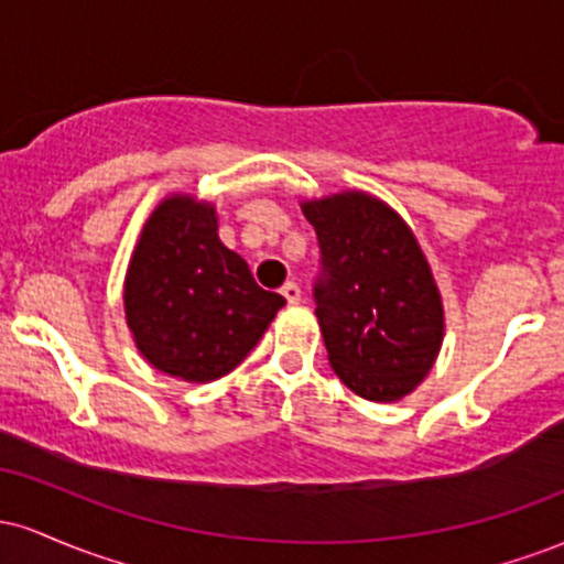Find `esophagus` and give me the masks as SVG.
I'll use <instances>...</instances> for the list:
<instances>
[{
	"label": "esophagus",
	"mask_w": 564,
	"mask_h": 564,
	"mask_svg": "<svg viewBox=\"0 0 564 564\" xmlns=\"http://www.w3.org/2000/svg\"><path fill=\"white\" fill-rule=\"evenodd\" d=\"M281 294L286 296V302H289V304H296V302L302 300V291H300V286H296L294 281H286V283H283V286H281Z\"/></svg>",
	"instance_id": "1"
}]
</instances>
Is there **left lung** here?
<instances>
[{"instance_id": "8db88e82", "label": "left lung", "mask_w": 564, "mask_h": 564, "mask_svg": "<svg viewBox=\"0 0 564 564\" xmlns=\"http://www.w3.org/2000/svg\"><path fill=\"white\" fill-rule=\"evenodd\" d=\"M302 212L318 236L313 300L328 364L360 398L400 400L443 341V304L416 238L366 193L310 200Z\"/></svg>"}]
</instances>
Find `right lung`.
Instances as JSON below:
<instances>
[{
	"mask_svg": "<svg viewBox=\"0 0 564 564\" xmlns=\"http://www.w3.org/2000/svg\"><path fill=\"white\" fill-rule=\"evenodd\" d=\"M286 304L251 278L217 236L209 204L172 196L142 228L124 307L140 352L159 371L212 381L236 368Z\"/></svg>",
	"mask_w": 564,
	"mask_h": 564,
	"instance_id": "obj_1",
	"label": "right lung"
}]
</instances>
